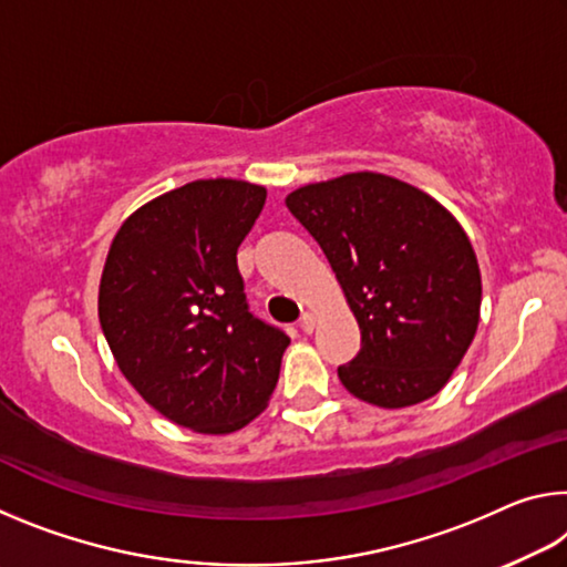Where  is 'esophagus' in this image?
Segmentation results:
<instances>
[{"label":"esophagus","mask_w":567,"mask_h":567,"mask_svg":"<svg viewBox=\"0 0 567 567\" xmlns=\"http://www.w3.org/2000/svg\"><path fill=\"white\" fill-rule=\"evenodd\" d=\"M300 328H302V332L316 330V316H312V312H305V316L300 318Z\"/></svg>","instance_id":"obj_1"}]
</instances>
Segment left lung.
Masks as SVG:
<instances>
[{"mask_svg":"<svg viewBox=\"0 0 567 567\" xmlns=\"http://www.w3.org/2000/svg\"><path fill=\"white\" fill-rule=\"evenodd\" d=\"M361 328L338 368L355 399L406 409L436 396L480 326L482 275L462 224L426 192L358 171L287 194Z\"/></svg>","mask_w":567,"mask_h":567,"instance_id":"left-lung-1","label":"left lung"}]
</instances>
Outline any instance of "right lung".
I'll use <instances>...</instances> for the list:
<instances>
[{"label": "right lung", "instance_id": "right-lung-1", "mask_svg": "<svg viewBox=\"0 0 567 567\" xmlns=\"http://www.w3.org/2000/svg\"><path fill=\"white\" fill-rule=\"evenodd\" d=\"M267 188L199 178L143 204L107 249L97 318L121 373L161 416L231 434L267 409L290 338L247 308L237 249Z\"/></svg>", "mask_w": 567, "mask_h": 567}]
</instances>
